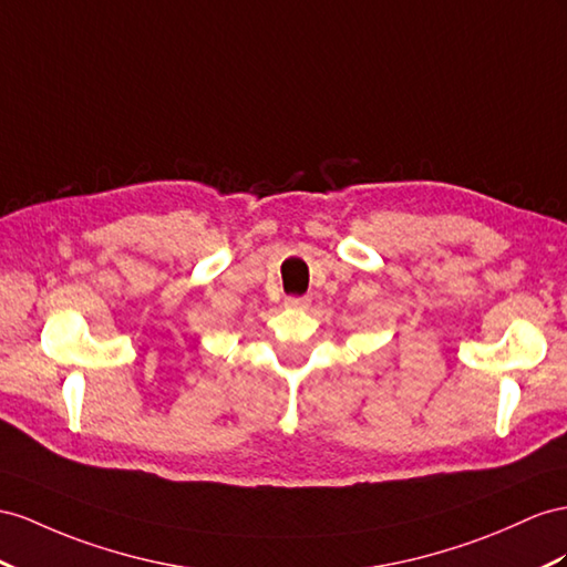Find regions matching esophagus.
<instances>
[{
	"mask_svg": "<svg viewBox=\"0 0 567 567\" xmlns=\"http://www.w3.org/2000/svg\"><path fill=\"white\" fill-rule=\"evenodd\" d=\"M309 303H311L309 297H287L285 299V307H289V309H307Z\"/></svg>",
	"mask_w": 567,
	"mask_h": 567,
	"instance_id": "34e87169",
	"label": "esophagus"
}]
</instances>
